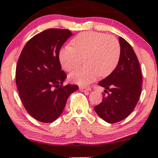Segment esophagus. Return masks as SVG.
Listing matches in <instances>:
<instances>
[{"label": "esophagus", "mask_w": 158, "mask_h": 158, "mask_svg": "<svg viewBox=\"0 0 158 158\" xmlns=\"http://www.w3.org/2000/svg\"><path fill=\"white\" fill-rule=\"evenodd\" d=\"M79 90H80V91L85 92V91H89V90H90V88H85V87H80Z\"/></svg>", "instance_id": "1"}]
</instances>
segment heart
I'll return each instance as SVG.
<instances>
[{
    "label": "heart",
    "instance_id": "1",
    "mask_svg": "<svg viewBox=\"0 0 158 158\" xmlns=\"http://www.w3.org/2000/svg\"><path fill=\"white\" fill-rule=\"evenodd\" d=\"M73 47L60 49L59 60L62 68L71 71L85 57L86 65L70 75V81L81 85L92 83L100 76L107 77L117 67L121 56L119 42L113 36L96 31L79 34L71 42Z\"/></svg>",
    "mask_w": 158,
    "mask_h": 158
}]
</instances>
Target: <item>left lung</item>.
Segmentation results:
<instances>
[{
    "instance_id": "1",
    "label": "left lung",
    "mask_w": 158,
    "mask_h": 158,
    "mask_svg": "<svg viewBox=\"0 0 158 158\" xmlns=\"http://www.w3.org/2000/svg\"><path fill=\"white\" fill-rule=\"evenodd\" d=\"M118 41L119 62L114 72L98 83L107 95L103 94L102 102L94 107L96 114L110 124L120 122L131 113L142 91V77L137 55L124 38L120 36Z\"/></svg>"
}]
</instances>
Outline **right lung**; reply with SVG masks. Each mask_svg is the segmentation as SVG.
Wrapping results in <instances>:
<instances>
[{"instance_id":"right-lung-1","label":"right lung","mask_w":158,"mask_h":158,"mask_svg":"<svg viewBox=\"0 0 158 158\" xmlns=\"http://www.w3.org/2000/svg\"><path fill=\"white\" fill-rule=\"evenodd\" d=\"M73 35L68 29H49L33 36L21 51L16 69L19 96L28 113L44 123L61 115L68 97L78 89L63 86L67 77L59 60L60 49Z\"/></svg>"}]
</instances>
